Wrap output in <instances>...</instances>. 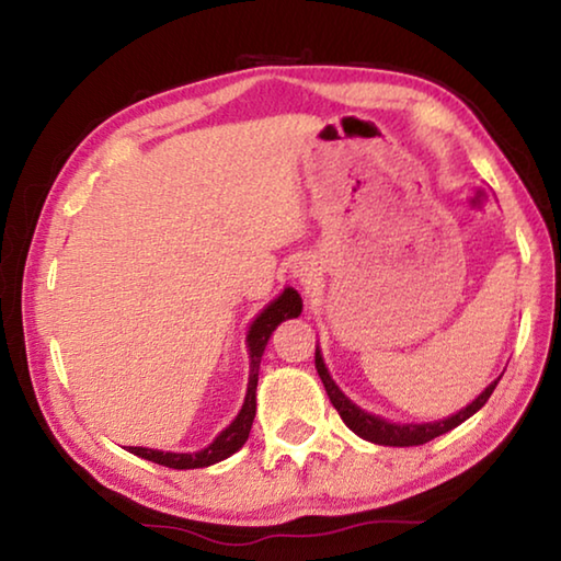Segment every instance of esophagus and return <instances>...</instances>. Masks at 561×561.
<instances>
[{
	"instance_id": "34e87169",
	"label": "esophagus",
	"mask_w": 561,
	"mask_h": 561,
	"mask_svg": "<svg viewBox=\"0 0 561 561\" xmlns=\"http://www.w3.org/2000/svg\"><path fill=\"white\" fill-rule=\"evenodd\" d=\"M294 277H297L301 284H309L311 279H314L317 277V267H314V262H311V260H307V257H304V260H299L297 264H294Z\"/></svg>"
}]
</instances>
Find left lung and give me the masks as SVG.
<instances>
[{"instance_id":"1","label":"left lung","mask_w":561,"mask_h":561,"mask_svg":"<svg viewBox=\"0 0 561 561\" xmlns=\"http://www.w3.org/2000/svg\"><path fill=\"white\" fill-rule=\"evenodd\" d=\"M317 371H319V378L321 383H324L327 388V396L329 401L334 403V408L341 415V421H344L351 431H354L358 438L364 440H371V443H378V445H393V448H408V445H423L428 443L433 438H438V435L448 433L453 428H458L460 423L468 421L470 415H474L480 411L482 405L488 403V398L492 396V391H495L497 381H492L485 391H482L478 398L470 405H465L462 411H458L450 417H443V421H435V423H405V425H398V423H388L383 421V417L378 415H371L366 411H360L358 405H354L348 401V398L339 391V386L331 381V376L327 371L324 366V358H321V351L317 348Z\"/></svg>"}]
</instances>
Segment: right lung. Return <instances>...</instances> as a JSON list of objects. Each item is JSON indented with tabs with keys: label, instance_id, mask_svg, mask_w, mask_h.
Returning a JSON list of instances; mask_svg holds the SVG:
<instances>
[{
	"label": "right lung",
	"instance_id": "add662e5",
	"mask_svg": "<svg viewBox=\"0 0 561 561\" xmlns=\"http://www.w3.org/2000/svg\"><path fill=\"white\" fill-rule=\"evenodd\" d=\"M301 314V297L291 287L284 289L277 299H274L262 314L252 321L250 334H247V351H250V383H247V396L242 411L237 413L234 421L217 435V438L207 445L201 453H163L150 448H128V453L138 455V458L165 465L173 470H193V468H207L225 458H230L250 438L254 413H257V378H260V360L264 354V346L284 319Z\"/></svg>",
	"mask_w": 561,
	"mask_h": 561
}]
</instances>
